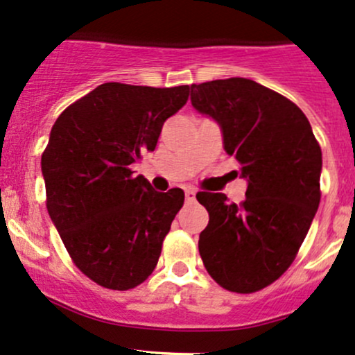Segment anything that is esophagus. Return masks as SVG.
Returning a JSON list of instances; mask_svg holds the SVG:
<instances>
[{"mask_svg": "<svg viewBox=\"0 0 355 355\" xmlns=\"http://www.w3.org/2000/svg\"><path fill=\"white\" fill-rule=\"evenodd\" d=\"M185 202H187V204L196 202V190H193V189L185 190Z\"/></svg>", "mask_w": 355, "mask_h": 355, "instance_id": "1", "label": "esophagus"}]
</instances>
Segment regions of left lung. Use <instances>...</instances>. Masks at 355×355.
<instances>
[{
    "instance_id": "1",
    "label": "left lung",
    "mask_w": 355,
    "mask_h": 355,
    "mask_svg": "<svg viewBox=\"0 0 355 355\" xmlns=\"http://www.w3.org/2000/svg\"><path fill=\"white\" fill-rule=\"evenodd\" d=\"M193 109L214 119L241 165L246 199L199 192L209 225L199 236L204 267L233 293H255L289 268L320 206L322 149L296 103L246 78L190 87Z\"/></svg>"
}]
</instances>
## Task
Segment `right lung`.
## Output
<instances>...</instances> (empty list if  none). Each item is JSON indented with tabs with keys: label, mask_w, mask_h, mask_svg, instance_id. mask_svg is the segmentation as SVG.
<instances>
[{
	"label": "right lung",
	"mask_w": 355,
	"mask_h": 355,
	"mask_svg": "<svg viewBox=\"0 0 355 355\" xmlns=\"http://www.w3.org/2000/svg\"><path fill=\"white\" fill-rule=\"evenodd\" d=\"M189 89L103 83L52 125L40 162L47 211L73 262L98 286L132 289L158 263L184 190L156 192L130 165L155 151Z\"/></svg>",
	"instance_id": "add662e5"
}]
</instances>
